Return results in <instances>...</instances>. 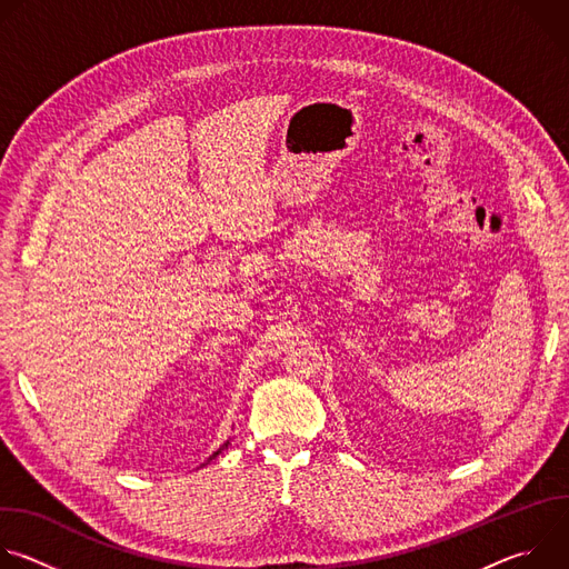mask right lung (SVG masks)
<instances>
[{
  "instance_id": "right-lung-1",
  "label": "right lung",
  "mask_w": 569,
  "mask_h": 569,
  "mask_svg": "<svg viewBox=\"0 0 569 569\" xmlns=\"http://www.w3.org/2000/svg\"><path fill=\"white\" fill-rule=\"evenodd\" d=\"M227 446H229V441H224V443H222V446H220V448H218V450H216V452H213V455H211V457H209V459H213V457H218V455H220V452H222V450H224V448H227ZM202 466H204V463H202Z\"/></svg>"
}]
</instances>
